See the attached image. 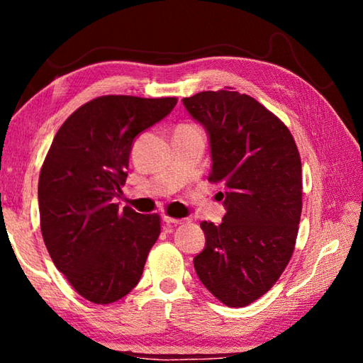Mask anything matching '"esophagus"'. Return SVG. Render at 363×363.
<instances>
[{
	"label": "esophagus",
	"instance_id": "1",
	"mask_svg": "<svg viewBox=\"0 0 363 363\" xmlns=\"http://www.w3.org/2000/svg\"><path fill=\"white\" fill-rule=\"evenodd\" d=\"M187 219H176V218H169V216H163V223L168 225H179L184 224Z\"/></svg>",
	"mask_w": 363,
	"mask_h": 363
}]
</instances>
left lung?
Wrapping results in <instances>:
<instances>
[{"label":"left lung","instance_id":"left-lung-1","mask_svg":"<svg viewBox=\"0 0 363 363\" xmlns=\"http://www.w3.org/2000/svg\"><path fill=\"white\" fill-rule=\"evenodd\" d=\"M182 104L210 139L208 179L224 186L223 223L200 224L206 245L194 257L195 272L225 306H248L293 255L303 208L298 147L284 123L247 94L203 91Z\"/></svg>","mask_w":363,"mask_h":363}]
</instances>
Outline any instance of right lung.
Masks as SVG:
<instances>
[{"label": "right lung", "mask_w": 363, "mask_h": 363, "mask_svg": "<svg viewBox=\"0 0 363 363\" xmlns=\"http://www.w3.org/2000/svg\"><path fill=\"white\" fill-rule=\"evenodd\" d=\"M176 97L102 96L60 126L38 182L41 233L52 262L91 303L110 304L140 280L160 235L158 214L113 203L134 139L174 108Z\"/></svg>", "instance_id": "1"}]
</instances>
